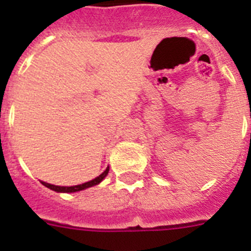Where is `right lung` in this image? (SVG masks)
Here are the masks:
<instances>
[{"label":"right lung","instance_id":"add662e5","mask_svg":"<svg viewBox=\"0 0 251 251\" xmlns=\"http://www.w3.org/2000/svg\"><path fill=\"white\" fill-rule=\"evenodd\" d=\"M109 168L107 167V170L103 174H100L98 177H96L94 180L89 181V182H85V184H81V185H76V186H54V185H50V184H47V182H42V184L44 185L46 187H48V189H50V190H54L57 191V193H75V191H80V190H84V189H86V187H90V186H94V185L100 184V181L103 180V178L106 177L107 174H108Z\"/></svg>","mask_w":251,"mask_h":251}]
</instances>
